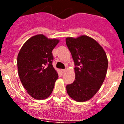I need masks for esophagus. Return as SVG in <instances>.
<instances>
[{"instance_id":"1","label":"esophagus","mask_w":124,"mask_h":124,"mask_svg":"<svg viewBox=\"0 0 124 124\" xmlns=\"http://www.w3.org/2000/svg\"><path fill=\"white\" fill-rule=\"evenodd\" d=\"M60 71H61V73H62V74H63V73H64V72H65L66 70H60Z\"/></svg>"}]
</instances>
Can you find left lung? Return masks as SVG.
<instances>
[{"label":"left lung","instance_id":"1","mask_svg":"<svg viewBox=\"0 0 124 124\" xmlns=\"http://www.w3.org/2000/svg\"><path fill=\"white\" fill-rule=\"evenodd\" d=\"M74 60L75 80L66 86L70 97L78 102L91 99L106 78L108 60L102 47L93 38L82 35L66 38Z\"/></svg>","mask_w":124,"mask_h":124}]
</instances>
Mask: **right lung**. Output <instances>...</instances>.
Instances as JSON below:
<instances>
[{
    "instance_id": "obj_1",
    "label": "right lung",
    "mask_w": 124,
    "mask_h": 124,
    "mask_svg": "<svg viewBox=\"0 0 124 124\" xmlns=\"http://www.w3.org/2000/svg\"><path fill=\"white\" fill-rule=\"evenodd\" d=\"M59 43L40 34L31 37L22 46L17 56L20 79L34 99L42 100L52 93L58 74L52 65V51Z\"/></svg>"
}]
</instances>
